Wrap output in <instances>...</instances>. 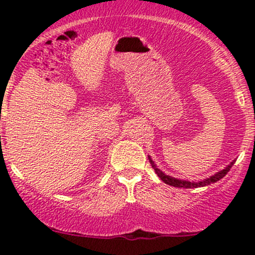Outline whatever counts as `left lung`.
I'll use <instances>...</instances> for the list:
<instances>
[{"instance_id":"left-lung-1","label":"left lung","mask_w":255,"mask_h":255,"mask_svg":"<svg viewBox=\"0 0 255 255\" xmlns=\"http://www.w3.org/2000/svg\"><path fill=\"white\" fill-rule=\"evenodd\" d=\"M148 159H150L152 168L154 169V171H156L158 177H159L160 180L163 181V182L166 183V184H170V186H172V187H178V188H198V187L209 186V184L217 182V181L221 180V178H223L225 175L228 174V171L230 170V168L234 165V163H235V162H231L230 164L227 166V168L223 169V170H221L219 172H217V174H215L211 177L205 178V180H203V181H198V182H194V181H193V182H189V181L178 180V178H175V177L169 176V175H165L164 172L160 171L159 169L157 168L156 164L153 163V160L151 159V157H148Z\"/></svg>"}]
</instances>
